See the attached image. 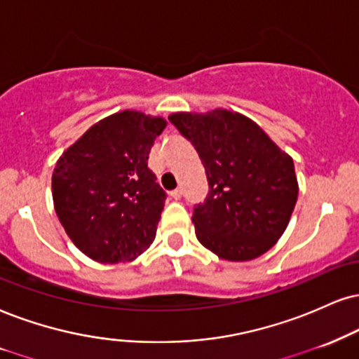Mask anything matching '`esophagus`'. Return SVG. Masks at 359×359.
Instances as JSON below:
<instances>
[{
    "label": "esophagus",
    "mask_w": 359,
    "mask_h": 359,
    "mask_svg": "<svg viewBox=\"0 0 359 359\" xmlns=\"http://www.w3.org/2000/svg\"><path fill=\"white\" fill-rule=\"evenodd\" d=\"M170 194H171L172 200H180L181 194H183V193H181V189H180V188H176V189H172V191H171Z\"/></svg>",
    "instance_id": "esophagus-1"
}]
</instances>
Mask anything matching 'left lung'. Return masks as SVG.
<instances>
[{"mask_svg":"<svg viewBox=\"0 0 359 359\" xmlns=\"http://www.w3.org/2000/svg\"><path fill=\"white\" fill-rule=\"evenodd\" d=\"M170 121L196 148L210 184L191 218L198 241L228 261L271 250L298 200L293 158L241 113H172Z\"/></svg>","mask_w":359,"mask_h":359,"instance_id":"obj_1","label":"left lung"}]
</instances>
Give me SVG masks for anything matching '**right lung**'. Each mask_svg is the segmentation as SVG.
<instances>
[{
  "label": "right lung",
  "mask_w": 359,
  "mask_h": 359,
  "mask_svg": "<svg viewBox=\"0 0 359 359\" xmlns=\"http://www.w3.org/2000/svg\"><path fill=\"white\" fill-rule=\"evenodd\" d=\"M166 125L161 116L125 109L93 125L56 161L57 219L88 258L125 263L154 241L166 193L148 158Z\"/></svg>",
  "instance_id": "add662e5"
}]
</instances>
